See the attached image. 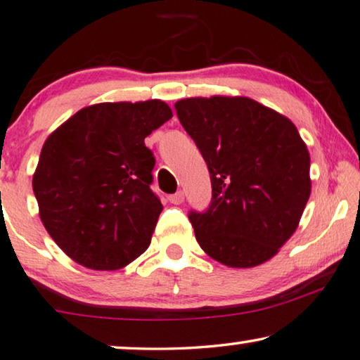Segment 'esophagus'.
<instances>
[{"label": "esophagus", "instance_id": "esophagus-1", "mask_svg": "<svg viewBox=\"0 0 360 360\" xmlns=\"http://www.w3.org/2000/svg\"><path fill=\"white\" fill-rule=\"evenodd\" d=\"M169 201L172 205H181L185 201V193L184 191H176L174 195L169 196Z\"/></svg>", "mask_w": 360, "mask_h": 360}]
</instances>
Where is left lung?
Masks as SVG:
<instances>
[{"label": "left lung", "mask_w": 360, "mask_h": 360, "mask_svg": "<svg viewBox=\"0 0 360 360\" xmlns=\"http://www.w3.org/2000/svg\"><path fill=\"white\" fill-rule=\"evenodd\" d=\"M206 160L212 200L190 212L205 253L229 268L268 262L292 237L310 198V154L288 117L248 97L175 103Z\"/></svg>", "instance_id": "8db88e82"}]
</instances>
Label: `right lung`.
<instances>
[{
    "instance_id": "obj_1",
    "label": "right lung",
    "mask_w": 360,
    "mask_h": 360,
    "mask_svg": "<svg viewBox=\"0 0 360 360\" xmlns=\"http://www.w3.org/2000/svg\"><path fill=\"white\" fill-rule=\"evenodd\" d=\"M170 118L159 98L103 102L46 138L32 188L44 227L72 262L113 271L148 250L162 205L144 138Z\"/></svg>"
}]
</instances>
